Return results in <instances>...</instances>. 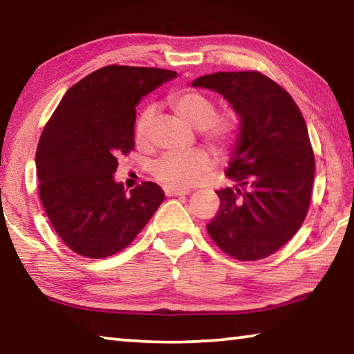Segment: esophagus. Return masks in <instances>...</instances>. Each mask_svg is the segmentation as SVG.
Returning <instances> with one entry per match:
<instances>
[{
	"label": "esophagus",
	"instance_id": "34e87169",
	"mask_svg": "<svg viewBox=\"0 0 354 354\" xmlns=\"http://www.w3.org/2000/svg\"><path fill=\"white\" fill-rule=\"evenodd\" d=\"M164 192L167 196H176V195H189L190 189H181V187H171V185H167L164 187Z\"/></svg>",
	"mask_w": 354,
	"mask_h": 354
}]
</instances>
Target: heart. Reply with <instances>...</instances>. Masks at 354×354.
I'll use <instances>...</instances> for the list:
<instances>
[{"label": "heart", "mask_w": 354, "mask_h": 354, "mask_svg": "<svg viewBox=\"0 0 354 354\" xmlns=\"http://www.w3.org/2000/svg\"><path fill=\"white\" fill-rule=\"evenodd\" d=\"M169 104L176 115L200 129L205 140L217 149H225L236 140L239 124L234 113H215V103L207 95L196 91H181L170 95ZM154 112L147 107L134 127V137L139 145H145L149 137ZM211 167V159L203 149H192L185 153H167L151 165L156 179L170 185L194 184Z\"/></svg>", "instance_id": "obj_1"}]
</instances>
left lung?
<instances>
[{"label":"left lung","instance_id":"left-lung-1","mask_svg":"<svg viewBox=\"0 0 354 354\" xmlns=\"http://www.w3.org/2000/svg\"><path fill=\"white\" fill-rule=\"evenodd\" d=\"M192 87L220 93L241 118L225 173L236 185L217 192L209 236L239 261L270 256L303 225L313 194L315 160L301 112L259 71H218Z\"/></svg>","mask_w":354,"mask_h":354}]
</instances>
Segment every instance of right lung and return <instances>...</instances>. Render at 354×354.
I'll return each instance as SVG.
<instances>
[{
  "instance_id": "add662e5",
  "label": "right lung",
  "mask_w": 354,
  "mask_h": 354,
  "mask_svg": "<svg viewBox=\"0 0 354 354\" xmlns=\"http://www.w3.org/2000/svg\"><path fill=\"white\" fill-rule=\"evenodd\" d=\"M176 71L107 65L70 87L40 136L39 195L53 227L75 253L103 259L134 241L164 201L156 183L127 194L113 179L134 149L136 106Z\"/></svg>"
}]
</instances>
